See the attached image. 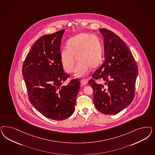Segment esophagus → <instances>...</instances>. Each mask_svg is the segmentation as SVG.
<instances>
[{
	"label": "esophagus",
	"instance_id": "esophagus-1",
	"mask_svg": "<svg viewBox=\"0 0 155 155\" xmlns=\"http://www.w3.org/2000/svg\"><path fill=\"white\" fill-rule=\"evenodd\" d=\"M80 83H81V85H85L87 84V80H85V79H82V80L80 81Z\"/></svg>",
	"mask_w": 155,
	"mask_h": 155
}]
</instances>
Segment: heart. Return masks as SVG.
Wrapping results in <instances>:
<instances>
[{
  "label": "heart",
  "instance_id": "heart-1",
  "mask_svg": "<svg viewBox=\"0 0 155 155\" xmlns=\"http://www.w3.org/2000/svg\"><path fill=\"white\" fill-rule=\"evenodd\" d=\"M101 56L102 47L99 38L86 33H81L70 39L67 47L63 48L60 51L61 64L66 72H72L76 59L79 61L74 74L76 78L88 75L90 67L96 68L100 64Z\"/></svg>",
  "mask_w": 155,
  "mask_h": 155
}]
</instances>
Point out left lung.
<instances>
[{
	"mask_svg": "<svg viewBox=\"0 0 155 155\" xmlns=\"http://www.w3.org/2000/svg\"><path fill=\"white\" fill-rule=\"evenodd\" d=\"M104 37V62L88 83L94 91V103L98 111L115 115L130 105L135 96L138 68L130 49L114 32L101 28ZM102 79L105 86L97 84Z\"/></svg>",
	"mask_w": 155,
	"mask_h": 155,
	"instance_id": "left-lung-1",
	"label": "left lung"
}]
</instances>
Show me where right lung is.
I'll return each instance as SVG.
<instances>
[{"label": "right lung", "mask_w": 155, "mask_h": 155, "mask_svg": "<svg viewBox=\"0 0 155 155\" xmlns=\"http://www.w3.org/2000/svg\"><path fill=\"white\" fill-rule=\"evenodd\" d=\"M64 31L41 36L27 55L22 67L30 103L43 116L57 121L72 115L80 86L78 79L63 85L70 77L64 72L60 59Z\"/></svg>", "instance_id": "right-lung-1"}]
</instances>
